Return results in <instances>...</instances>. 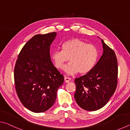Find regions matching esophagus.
I'll list each match as a JSON object with an SVG mask.
<instances>
[{
	"label": "esophagus",
	"instance_id": "1",
	"mask_svg": "<svg viewBox=\"0 0 130 130\" xmlns=\"http://www.w3.org/2000/svg\"><path fill=\"white\" fill-rule=\"evenodd\" d=\"M64 80H65V82H69L70 81V78L69 77H65L64 78Z\"/></svg>",
	"mask_w": 130,
	"mask_h": 130
}]
</instances>
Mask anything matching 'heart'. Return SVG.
<instances>
[{
	"label": "heart",
	"instance_id": "heart-1",
	"mask_svg": "<svg viewBox=\"0 0 130 130\" xmlns=\"http://www.w3.org/2000/svg\"><path fill=\"white\" fill-rule=\"evenodd\" d=\"M99 57V49L94 44H86L79 39L65 41L62 50L56 49L51 53V58L58 69L63 68L65 62L70 61L63 68L68 74H74L79 72L86 74L93 69Z\"/></svg>",
	"mask_w": 130,
	"mask_h": 130
}]
</instances>
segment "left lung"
<instances>
[{
  "mask_svg": "<svg viewBox=\"0 0 130 130\" xmlns=\"http://www.w3.org/2000/svg\"><path fill=\"white\" fill-rule=\"evenodd\" d=\"M103 54L93 69L75 79L74 98L87 111H95L105 106L117 86L118 62L114 51L101 40Z\"/></svg>",
  "mask_w": 130,
  "mask_h": 130,
  "instance_id": "obj_1",
  "label": "left lung"
}]
</instances>
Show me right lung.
Segmentation results:
<instances>
[{
    "mask_svg": "<svg viewBox=\"0 0 130 130\" xmlns=\"http://www.w3.org/2000/svg\"><path fill=\"white\" fill-rule=\"evenodd\" d=\"M57 33L36 35L23 47L14 69L18 96L28 110L42 112L55 102L57 91L63 83L60 74L52 62L50 46Z\"/></svg>",
    "mask_w": 130,
    "mask_h": 130,
    "instance_id": "right-lung-1",
    "label": "right lung"
}]
</instances>
